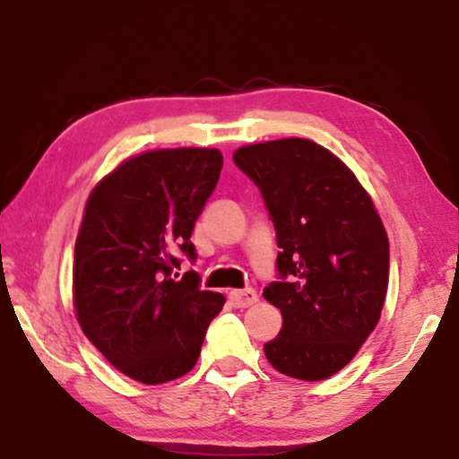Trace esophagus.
I'll return each instance as SVG.
<instances>
[{
	"instance_id": "esophagus-1",
	"label": "esophagus",
	"mask_w": 459,
	"mask_h": 459,
	"mask_svg": "<svg viewBox=\"0 0 459 459\" xmlns=\"http://www.w3.org/2000/svg\"><path fill=\"white\" fill-rule=\"evenodd\" d=\"M229 299L232 307H237V309H247V307H251L258 301L256 297V290L255 289H243V290H230Z\"/></svg>"
}]
</instances>
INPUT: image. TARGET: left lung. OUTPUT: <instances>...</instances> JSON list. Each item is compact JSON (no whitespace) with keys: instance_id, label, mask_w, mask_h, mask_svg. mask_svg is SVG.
I'll return each mask as SVG.
<instances>
[{"instance_id":"8db88e82","label":"left lung","mask_w":459,"mask_h":459,"mask_svg":"<svg viewBox=\"0 0 459 459\" xmlns=\"http://www.w3.org/2000/svg\"><path fill=\"white\" fill-rule=\"evenodd\" d=\"M232 160L261 190L277 232V281L263 297L281 309L282 327L264 343L266 359L289 377L327 379L379 321L385 229L355 174L311 140L243 146Z\"/></svg>"}]
</instances>
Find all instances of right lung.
Segmentation results:
<instances>
[{"instance_id": "obj_1", "label": "right lung", "mask_w": 459, "mask_h": 459, "mask_svg": "<svg viewBox=\"0 0 459 459\" xmlns=\"http://www.w3.org/2000/svg\"><path fill=\"white\" fill-rule=\"evenodd\" d=\"M214 148L154 150L122 162L88 198L74 251L82 331L116 369L146 385L188 373L224 297L178 279L196 261L195 222L221 178Z\"/></svg>"}]
</instances>
